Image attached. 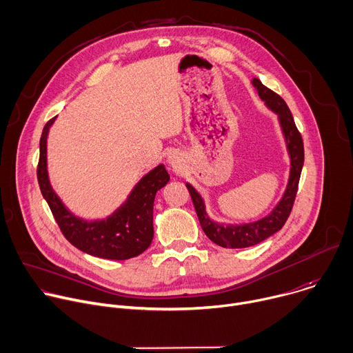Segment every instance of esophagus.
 <instances>
[{"mask_svg":"<svg viewBox=\"0 0 353 353\" xmlns=\"http://www.w3.org/2000/svg\"><path fill=\"white\" fill-rule=\"evenodd\" d=\"M169 162H170V165H172L173 168H177V165H179V158H177L176 155H170V157H169Z\"/></svg>","mask_w":353,"mask_h":353,"instance_id":"obj_1","label":"esophagus"}]
</instances>
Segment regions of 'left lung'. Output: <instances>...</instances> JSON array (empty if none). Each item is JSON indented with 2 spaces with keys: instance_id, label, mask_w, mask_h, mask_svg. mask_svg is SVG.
<instances>
[{
  "instance_id": "left-lung-1",
  "label": "left lung",
  "mask_w": 353,
  "mask_h": 353,
  "mask_svg": "<svg viewBox=\"0 0 353 353\" xmlns=\"http://www.w3.org/2000/svg\"><path fill=\"white\" fill-rule=\"evenodd\" d=\"M251 85L254 86L265 108L275 113L278 117V123L289 155V177L286 188L272 211L257 221L247 223H223L211 219L207 212L203 195L190 183H185L192 198L201 228H203L204 233L211 241L225 248H245L256 245L282 229L292 211L300 180V173L305 163L303 139H301V135L296 128L294 120L288 105L285 103V100L279 94L264 86L257 78L251 81Z\"/></svg>"
}]
</instances>
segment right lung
Wrapping results in <instances>:
<instances>
[{"instance_id": "right-lung-1", "label": "right lung", "mask_w": 353, "mask_h": 353, "mask_svg": "<svg viewBox=\"0 0 353 353\" xmlns=\"http://www.w3.org/2000/svg\"><path fill=\"white\" fill-rule=\"evenodd\" d=\"M57 117L41 132L37 180L43 198L52 210L65 239L89 256L106 260H128L139 256L154 239V201L170 176L163 163L143 174L127 198L108 216L83 219L71 212L50 183L47 170V137Z\"/></svg>"}]
</instances>
